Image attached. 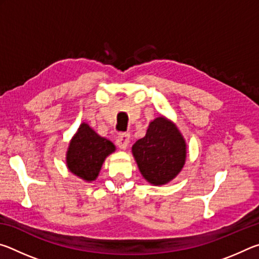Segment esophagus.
Wrapping results in <instances>:
<instances>
[{"instance_id":"obj_1","label":"esophagus","mask_w":259,"mask_h":259,"mask_svg":"<svg viewBox=\"0 0 259 259\" xmlns=\"http://www.w3.org/2000/svg\"><path fill=\"white\" fill-rule=\"evenodd\" d=\"M130 143V136L129 134H121L116 137V145L119 146L121 150H125L126 146Z\"/></svg>"}]
</instances>
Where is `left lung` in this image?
Segmentation results:
<instances>
[{"instance_id":"8db88e82","label":"left lung","mask_w":259,"mask_h":259,"mask_svg":"<svg viewBox=\"0 0 259 259\" xmlns=\"http://www.w3.org/2000/svg\"><path fill=\"white\" fill-rule=\"evenodd\" d=\"M133 153L144 178L154 185H162L182 170L186 144L176 125L160 116L151 122L145 137L134 144Z\"/></svg>"}]
</instances>
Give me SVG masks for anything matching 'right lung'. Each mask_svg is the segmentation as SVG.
I'll use <instances>...</instances> for the list:
<instances>
[{
    "instance_id": "1",
    "label": "right lung",
    "mask_w": 259,
    "mask_h": 259,
    "mask_svg": "<svg viewBox=\"0 0 259 259\" xmlns=\"http://www.w3.org/2000/svg\"><path fill=\"white\" fill-rule=\"evenodd\" d=\"M114 151L113 143L100 137L87 123H82L69 144L67 166L74 175L91 182L98 176L105 157Z\"/></svg>"
}]
</instances>
